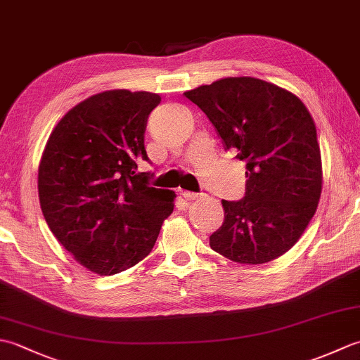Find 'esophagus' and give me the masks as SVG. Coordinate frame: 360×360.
<instances>
[{"label": "esophagus", "instance_id": "1", "mask_svg": "<svg viewBox=\"0 0 360 360\" xmlns=\"http://www.w3.org/2000/svg\"><path fill=\"white\" fill-rule=\"evenodd\" d=\"M182 196L186 198L187 201H193V200H198L201 195L200 193H193V192H182Z\"/></svg>", "mask_w": 360, "mask_h": 360}]
</instances>
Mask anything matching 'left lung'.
<instances>
[{"mask_svg": "<svg viewBox=\"0 0 360 360\" xmlns=\"http://www.w3.org/2000/svg\"><path fill=\"white\" fill-rule=\"evenodd\" d=\"M184 96L200 106L226 150L246 162V195L223 200L210 248L241 264L281 257L300 238L322 193L317 129L303 102L274 83L227 77Z\"/></svg>", "mask_w": 360, "mask_h": 360, "instance_id": "1", "label": "left lung"}]
</instances>
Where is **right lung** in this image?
<instances>
[{
	"instance_id": "right-lung-1",
	"label": "right lung",
	"mask_w": 360,
	"mask_h": 360,
	"mask_svg": "<svg viewBox=\"0 0 360 360\" xmlns=\"http://www.w3.org/2000/svg\"><path fill=\"white\" fill-rule=\"evenodd\" d=\"M160 96L112 89L88 97L52 129L38 167V198L51 232L74 259L114 275L147 257L174 192L148 186L137 164Z\"/></svg>"
}]
</instances>
